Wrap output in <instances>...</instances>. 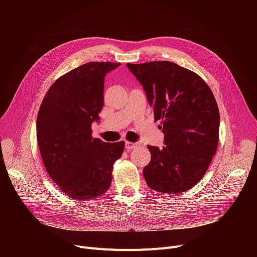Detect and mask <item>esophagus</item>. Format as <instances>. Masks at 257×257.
<instances>
[{
	"label": "esophagus",
	"mask_w": 257,
	"mask_h": 257,
	"mask_svg": "<svg viewBox=\"0 0 257 257\" xmlns=\"http://www.w3.org/2000/svg\"><path fill=\"white\" fill-rule=\"evenodd\" d=\"M139 146L138 143H132V142H126V145H125V148L126 150H131V149H134V148H137Z\"/></svg>",
	"instance_id": "34e87169"
}]
</instances>
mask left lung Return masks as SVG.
I'll list each match as a JSON object with an SVG mask.
<instances>
[{
    "instance_id": "obj_1",
    "label": "left lung",
    "mask_w": 257,
    "mask_h": 257,
    "mask_svg": "<svg viewBox=\"0 0 257 257\" xmlns=\"http://www.w3.org/2000/svg\"><path fill=\"white\" fill-rule=\"evenodd\" d=\"M127 66L165 133L163 149L147 147L151 161L143 173L148 186L163 194L191 190L204 177L219 144L220 112L211 89L198 74L174 62Z\"/></svg>"
}]
</instances>
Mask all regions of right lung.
Instances as JSON below:
<instances>
[{
  "mask_svg": "<svg viewBox=\"0 0 257 257\" xmlns=\"http://www.w3.org/2000/svg\"><path fill=\"white\" fill-rule=\"evenodd\" d=\"M119 63L87 62L59 77L40 104L36 139L44 166L59 191L89 200L104 195L125 142L92 138L104 105V77Z\"/></svg>",
  "mask_w": 257,
  "mask_h": 257,
  "instance_id": "obj_1",
  "label": "right lung"
}]
</instances>
